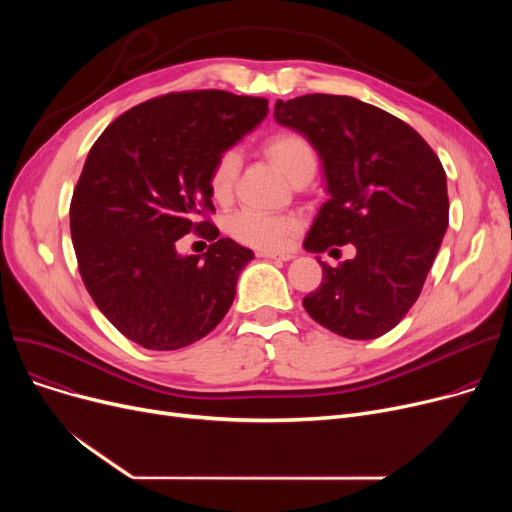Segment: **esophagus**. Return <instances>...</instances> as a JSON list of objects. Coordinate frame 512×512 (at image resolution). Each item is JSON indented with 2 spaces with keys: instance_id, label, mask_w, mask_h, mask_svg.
Segmentation results:
<instances>
[{
  "instance_id": "obj_1",
  "label": "esophagus",
  "mask_w": 512,
  "mask_h": 512,
  "mask_svg": "<svg viewBox=\"0 0 512 512\" xmlns=\"http://www.w3.org/2000/svg\"><path fill=\"white\" fill-rule=\"evenodd\" d=\"M257 257L276 259V261H290L294 255L292 253H274V251H257Z\"/></svg>"
}]
</instances>
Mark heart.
Masks as SVG:
<instances>
[{
  "mask_svg": "<svg viewBox=\"0 0 512 512\" xmlns=\"http://www.w3.org/2000/svg\"><path fill=\"white\" fill-rule=\"evenodd\" d=\"M265 153L270 155L274 164L294 182L307 170H315L317 157L313 145L303 137L301 132L280 130L265 141ZM240 170V153L238 149H226L213 161L209 170V193L215 201H228L232 197L236 176ZM228 234L242 242V245L261 249V251H278L288 245L297 222L290 215H270L257 211H238L226 222Z\"/></svg>",
  "mask_w": 512,
  "mask_h": 512,
  "instance_id": "heart-1",
  "label": "heart"
}]
</instances>
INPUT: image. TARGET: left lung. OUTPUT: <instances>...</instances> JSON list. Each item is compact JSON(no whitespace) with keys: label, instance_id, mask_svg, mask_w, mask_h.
Here are the masks:
<instances>
[{"label":"left lung","instance_id":"left-lung-1","mask_svg":"<svg viewBox=\"0 0 512 512\" xmlns=\"http://www.w3.org/2000/svg\"><path fill=\"white\" fill-rule=\"evenodd\" d=\"M274 118L305 134L321 157L330 199L305 249L355 259L330 267L303 307L319 326L371 340L390 332L419 299L448 228L446 172L417 130L380 107L313 93L276 101Z\"/></svg>","mask_w":512,"mask_h":512}]
</instances>
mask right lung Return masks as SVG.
Masks as SVG:
<instances>
[{
	"label": "right lung",
	"instance_id": "obj_1",
	"mask_svg": "<svg viewBox=\"0 0 512 512\" xmlns=\"http://www.w3.org/2000/svg\"><path fill=\"white\" fill-rule=\"evenodd\" d=\"M267 116V99L228 91L168 93L130 107L91 147L70 203L78 272L99 311L149 351H176L228 313L253 251L220 238L213 161ZM188 231L208 253L180 256Z\"/></svg>",
	"mask_w": 512,
	"mask_h": 512
}]
</instances>
